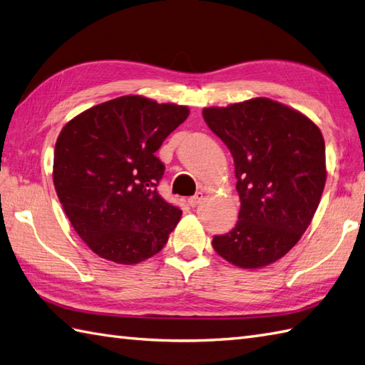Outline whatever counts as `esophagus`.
I'll list each match as a JSON object with an SVG mask.
<instances>
[{"label":"esophagus","mask_w":365,"mask_h":365,"mask_svg":"<svg viewBox=\"0 0 365 365\" xmlns=\"http://www.w3.org/2000/svg\"><path fill=\"white\" fill-rule=\"evenodd\" d=\"M202 199H204V192L199 191V192H196L195 196H191V197L188 199V204H190L191 207H196Z\"/></svg>","instance_id":"34e87169"}]
</instances>
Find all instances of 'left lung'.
<instances>
[{
    "label": "left lung",
    "mask_w": 365,
    "mask_h": 365,
    "mask_svg": "<svg viewBox=\"0 0 365 365\" xmlns=\"http://www.w3.org/2000/svg\"><path fill=\"white\" fill-rule=\"evenodd\" d=\"M202 114L232 153L242 204L235 227L215 235L213 250L237 267H265L298 243L320 204L327 182L322 131L269 98Z\"/></svg>",
    "instance_id": "obj_1"
}]
</instances>
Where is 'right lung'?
Masks as SVG:
<instances>
[{
	"label": "right lung",
	"mask_w": 365,
	"mask_h": 365,
	"mask_svg": "<svg viewBox=\"0 0 365 365\" xmlns=\"http://www.w3.org/2000/svg\"><path fill=\"white\" fill-rule=\"evenodd\" d=\"M187 106L125 96L92 106L61 131L53 182L76 234L100 257L133 265L163 250L182 210L160 196L155 155Z\"/></svg>",
	"instance_id": "add662e5"
}]
</instances>
